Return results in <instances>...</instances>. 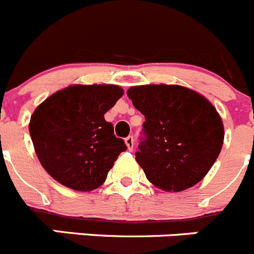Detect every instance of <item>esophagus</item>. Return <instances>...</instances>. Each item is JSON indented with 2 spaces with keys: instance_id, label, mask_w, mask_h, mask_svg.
<instances>
[{
  "instance_id": "esophagus-1",
  "label": "esophagus",
  "mask_w": 254,
  "mask_h": 254,
  "mask_svg": "<svg viewBox=\"0 0 254 254\" xmlns=\"http://www.w3.org/2000/svg\"><path fill=\"white\" fill-rule=\"evenodd\" d=\"M125 143H126V146H127V148H128L129 151H132V149H133V147H134L133 137H132V136L127 137V138L125 139Z\"/></svg>"
}]
</instances>
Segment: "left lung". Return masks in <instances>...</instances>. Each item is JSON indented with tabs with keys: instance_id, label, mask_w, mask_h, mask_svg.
<instances>
[{
	"instance_id": "8db88e82",
	"label": "left lung",
	"mask_w": 254,
	"mask_h": 254,
	"mask_svg": "<svg viewBox=\"0 0 254 254\" xmlns=\"http://www.w3.org/2000/svg\"><path fill=\"white\" fill-rule=\"evenodd\" d=\"M127 96L144 116V139L136 161L147 180L166 192L193 187L218 158L224 127L216 107L178 84H146Z\"/></svg>"
}]
</instances>
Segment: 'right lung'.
<instances>
[{
	"instance_id": "add662e5",
	"label": "right lung",
	"mask_w": 254,
	"mask_h": 254,
	"mask_svg": "<svg viewBox=\"0 0 254 254\" xmlns=\"http://www.w3.org/2000/svg\"><path fill=\"white\" fill-rule=\"evenodd\" d=\"M123 96L116 84H73L46 98L32 113L31 139L42 167L72 190L89 192L107 178L125 141L105 113Z\"/></svg>"
}]
</instances>
